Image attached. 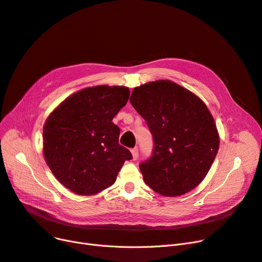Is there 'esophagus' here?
Returning a JSON list of instances; mask_svg holds the SVG:
<instances>
[{
	"instance_id": "1",
	"label": "esophagus",
	"mask_w": 262,
	"mask_h": 262,
	"mask_svg": "<svg viewBox=\"0 0 262 262\" xmlns=\"http://www.w3.org/2000/svg\"><path fill=\"white\" fill-rule=\"evenodd\" d=\"M131 154H132V158H133V160H136L139 158V149L138 148H133V149H131Z\"/></svg>"
}]
</instances>
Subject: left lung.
Instances as JSON below:
<instances>
[{
  "mask_svg": "<svg viewBox=\"0 0 262 262\" xmlns=\"http://www.w3.org/2000/svg\"><path fill=\"white\" fill-rule=\"evenodd\" d=\"M130 102L146 120L155 143L152 156L140 164L145 183L167 197L195 189L220 147L216 124L205 102L168 80L135 87Z\"/></svg>",
  "mask_w": 262,
  "mask_h": 262,
  "instance_id": "left-lung-1",
  "label": "left lung"
}]
</instances>
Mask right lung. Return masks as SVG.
<instances>
[{
  "mask_svg": "<svg viewBox=\"0 0 262 262\" xmlns=\"http://www.w3.org/2000/svg\"><path fill=\"white\" fill-rule=\"evenodd\" d=\"M128 87L98 85L72 94L43 126V157L55 178L78 195H95L116 181L132 155L112 121L127 104Z\"/></svg>",
  "mask_w": 262,
  "mask_h": 262,
  "instance_id": "add662e5",
  "label": "right lung"
}]
</instances>
